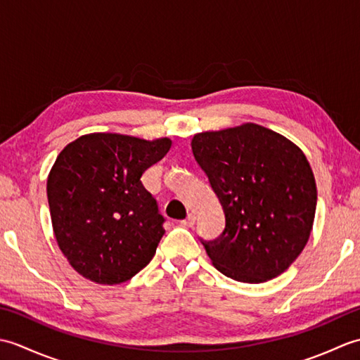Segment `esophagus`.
<instances>
[{"label":"esophagus","mask_w":360,"mask_h":360,"mask_svg":"<svg viewBox=\"0 0 360 360\" xmlns=\"http://www.w3.org/2000/svg\"><path fill=\"white\" fill-rule=\"evenodd\" d=\"M195 221H196L195 215H193V213H190V215L184 221H182V224H184L186 227H193L195 226Z\"/></svg>","instance_id":"obj_1"}]
</instances>
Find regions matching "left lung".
Wrapping results in <instances>:
<instances>
[{"mask_svg": "<svg viewBox=\"0 0 360 360\" xmlns=\"http://www.w3.org/2000/svg\"><path fill=\"white\" fill-rule=\"evenodd\" d=\"M192 151L226 217L217 240H201L213 266L243 283L285 272L307 246L316 215V179L303 151L257 124L198 133Z\"/></svg>", "mask_w": 360, "mask_h": 360, "instance_id": "8db88e82", "label": "left lung"}]
</instances>
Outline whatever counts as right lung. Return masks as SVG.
<instances>
[{"label": "right lung", "mask_w": 360, "mask_h": 360, "mask_svg": "<svg viewBox=\"0 0 360 360\" xmlns=\"http://www.w3.org/2000/svg\"><path fill=\"white\" fill-rule=\"evenodd\" d=\"M170 147L168 137L93 133L57 156L46 187L53 233L85 278L119 285L155 257L165 218L141 178Z\"/></svg>", "instance_id": "add662e5"}]
</instances>
